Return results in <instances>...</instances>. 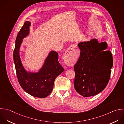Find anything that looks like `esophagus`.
<instances>
[{
  "instance_id": "esophagus-1",
  "label": "esophagus",
  "mask_w": 124,
  "mask_h": 124,
  "mask_svg": "<svg viewBox=\"0 0 124 124\" xmlns=\"http://www.w3.org/2000/svg\"><path fill=\"white\" fill-rule=\"evenodd\" d=\"M77 50V47L75 45H72L66 50L65 54V58L66 63H72L70 58L73 57L75 56V55L76 54Z\"/></svg>"
}]
</instances>
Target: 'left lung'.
<instances>
[{"instance_id": "1", "label": "left lung", "mask_w": 124, "mask_h": 124, "mask_svg": "<svg viewBox=\"0 0 124 124\" xmlns=\"http://www.w3.org/2000/svg\"><path fill=\"white\" fill-rule=\"evenodd\" d=\"M80 52L74 65L76 91L84 97L97 94L107 85L113 65L112 56L105 51L106 42L98 43L96 39L78 45Z\"/></svg>"}]
</instances>
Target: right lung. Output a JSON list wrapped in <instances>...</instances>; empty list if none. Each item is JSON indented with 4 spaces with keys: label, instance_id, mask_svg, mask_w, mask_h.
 Segmentation results:
<instances>
[{
    "label": "right lung",
    "instance_id": "add662e5",
    "mask_svg": "<svg viewBox=\"0 0 124 124\" xmlns=\"http://www.w3.org/2000/svg\"><path fill=\"white\" fill-rule=\"evenodd\" d=\"M31 25L30 22H25L17 34L14 51V61L18 80L23 89L32 96L44 98L51 93L56 78L64 69L58 61V53L51 51L38 72H28L26 70L21 61L19 49L23 39L29 34Z\"/></svg>",
    "mask_w": 124,
    "mask_h": 124
}]
</instances>
